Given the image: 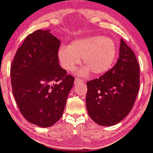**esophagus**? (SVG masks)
Returning a JSON list of instances; mask_svg holds the SVG:
<instances>
[{
	"instance_id": "esophagus-1",
	"label": "esophagus",
	"mask_w": 153,
	"mask_h": 153,
	"mask_svg": "<svg viewBox=\"0 0 153 153\" xmlns=\"http://www.w3.org/2000/svg\"><path fill=\"white\" fill-rule=\"evenodd\" d=\"M85 82V80H82V79L78 78H76L75 79V85H77V84H79L80 82Z\"/></svg>"
}]
</instances>
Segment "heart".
<instances>
[{
  "instance_id": "heart-1",
  "label": "heart",
  "mask_w": 153,
  "mask_h": 153,
  "mask_svg": "<svg viewBox=\"0 0 153 153\" xmlns=\"http://www.w3.org/2000/svg\"><path fill=\"white\" fill-rule=\"evenodd\" d=\"M118 48L114 40L108 36H93L79 39L68 47H59L57 57L63 69L74 71L80 62L85 67L78 73L88 75L91 72L96 76L104 75L114 64Z\"/></svg>"
}]
</instances>
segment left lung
Wrapping results in <instances>:
<instances>
[{"label": "left lung", "mask_w": 153, "mask_h": 153, "mask_svg": "<svg viewBox=\"0 0 153 153\" xmlns=\"http://www.w3.org/2000/svg\"><path fill=\"white\" fill-rule=\"evenodd\" d=\"M117 64L99 78L87 82L88 113L101 126H112L129 114L140 88V66L136 56L121 39Z\"/></svg>", "instance_id": "1"}]
</instances>
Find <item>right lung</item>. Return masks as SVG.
<instances>
[{
  "label": "right lung",
  "instance_id": "1",
  "mask_svg": "<svg viewBox=\"0 0 153 153\" xmlns=\"http://www.w3.org/2000/svg\"><path fill=\"white\" fill-rule=\"evenodd\" d=\"M50 31L28 35L10 66L17 106L28 122L40 127H51L62 117L75 80L59 66L60 41Z\"/></svg>",
  "mask_w": 153,
  "mask_h": 153
}]
</instances>
